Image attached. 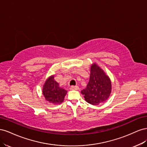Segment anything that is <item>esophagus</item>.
<instances>
[{"label": "esophagus", "mask_w": 147, "mask_h": 147, "mask_svg": "<svg viewBox=\"0 0 147 147\" xmlns=\"http://www.w3.org/2000/svg\"><path fill=\"white\" fill-rule=\"evenodd\" d=\"M70 89L71 90H78L79 89V87L78 86H72Z\"/></svg>", "instance_id": "34e87169"}]
</instances>
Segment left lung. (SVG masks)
<instances>
[{"instance_id":"1","label":"left lung","mask_w":147,"mask_h":147,"mask_svg":"<svg viewBox=\"0 0 147 147\" xmlns=\"http://www.w3.org/2000/svg\"><path fill=\"white\" fill-rule=\"evenodd\" d=\"M112 92V83L107 75L96 63L91 66L90 80L81 91L84 99L93 105H97L108 99Z\"/></svg>"}]
</instances>
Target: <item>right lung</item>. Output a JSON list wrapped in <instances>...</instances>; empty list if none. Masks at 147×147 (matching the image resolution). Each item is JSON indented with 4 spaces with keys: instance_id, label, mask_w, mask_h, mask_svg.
I'll list each match as a JSON object with an SVG mask.
<instances>
[{
    "instance_id": "right-lung-1",
    "label": "right lung",
    "mask_w": 147,
    "mask_h": 147,
    "mask_svg": "<svg viewBox=\"0 0 147 147\" xmlns=\"http://www.w3.org/2000/svg\"><path fill=\"white\" fill-rule=\"evenodd\" d=\"M43 95L50 104H60L64 101L67 91L59 86V83L55 80V75L49 77L44 83L42 89Z\"/></svg>"
}]
</instances>
